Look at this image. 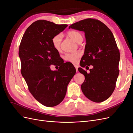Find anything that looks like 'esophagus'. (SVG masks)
Masks as SVG:
<instances>
[{"label":"esophagus","mask_w":133,"mask_h":133,"mask_svg":"<svg viewBox=\"0 0 133 133\" xmlns=\"http://www.w3.org/2000/svg\"><path fill=\"white\" fill-rule=\"evenodd\" d=\"M74 66H75V67L76 68V71H77V72H78V66L77 65H74Z\"/></svg>","instance_id":"obj_1"}]
</instances>
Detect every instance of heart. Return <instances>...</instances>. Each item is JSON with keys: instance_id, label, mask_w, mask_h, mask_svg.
<instances>
[{"instance_id": "heart-1", "label": "heart", "mask_w": 133, "mask_h": 133, "mask_svg": "<svg viewBox=\"0 0 133 133\" xmlns=\"http://www.w3.org/2000/svg\"><path fill=\"white\" fill-rule=\"evenodd\" d=\"M68 37L71 38L77 43H81L83 41V37L81 33L76 31H70L67 33ZM62 36L60 34H57L52 38L51 42L53 48L57 51H60ZM81 56V53L79 51H76L71 53H67L63 56V59L67 62L76 63L78 59Z\"/></svg>"}]
</instances>
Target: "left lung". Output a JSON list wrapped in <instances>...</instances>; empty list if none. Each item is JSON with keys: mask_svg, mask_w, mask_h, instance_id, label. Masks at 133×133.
<instances>
[{"mask_svg": "<svg viewBox=\"0 0 133 133\" xmlns=\"http://www.w3.org/2000/svg\"><path fill=\"white\" fill-rule=\"evenodd\" d=\"M69 28L84 32L86 45L80 65L86 68L93 66L89 73L78 68L85 76L81 85L83 94L92 101H104L114 92L119 72L120 54L113 33L104 23L90 18L72 24Z\"/></svg>", "mask_w": 133, "mask_h": 133, "instance_id": "8db88e82", "label": "left lung"}]
</instances>
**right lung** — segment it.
<instances>
[{"mask_svg": "<svg viewBox=\"0 0 133 133\" xmlns=\"http://www.w3.org/2000/svg\"><path fill=\"white\" fill-rule=\"evenodd\" d=\"M67 24H57L46 20L34 22L26 29L19 46L21 74L33 97L46 107L60 104L65 97L67 87L76 73L69 62L64 63L51 40ZM60 66L51 71L50 66Z\"/></svg>", "mask_w": 133, "mask_h": 133, "instance_id": "1", "label": "right lung"}]
</instances>
